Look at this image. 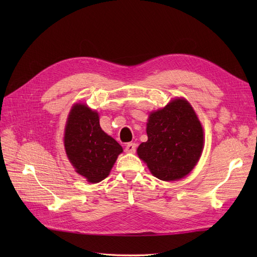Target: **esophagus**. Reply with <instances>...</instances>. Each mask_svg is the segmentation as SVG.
Masks as SVG:
<instances>
[{"label":"esophagus","instance_id":"34e87169","mask_svg":"<svg viewBox=\"0 0 257 257\" xmlns=\"http://www.w3.org/2000/svg\"><path fill=\"white\" fill-rule=\"evenodd\" d=\"M135 150H136V144L134 143H130L125 146V151L127 153H134Z\"/></svg>","mask_w":257,"mask_h":257}]
</instances>
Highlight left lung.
<instances>
[{"label": "left lung", "mask_w": 257, "mask_h": 257, "mask_svg": "<svg viewBox=\"0 0 257 257\" xmlns=\"http://www.w3.org/2000/svg\"><path fill=\"white\" fill-rule=\"evenodd\" d=\"M148 141L137 148L139 159L163 181L188 176L204 149V128L191 104L176 97L151 111L147 122Z\"/></svg>", "instance_id": "left-lung-1"}]
</instances>
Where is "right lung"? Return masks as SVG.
I'll return each mask as SVG.
<instances>
[{
    "instance_id": "right-lung-1",
    "label": "right lung",
    "mask_w": 257,
    "mask_h": 257,
    "mask_svg": "<svg viewBox=\"0 0 257 257\" xmlns=\"http://www.w3.org/2000/svg\"><path fill=\"white\" fill-rule=\"evenodd\" d=\"M64 148L76 173L90 183L100 182L123 152L122 147L100 128L99 115L87 104H75L64 130Z\"/></svg>"
}]
</instances>
